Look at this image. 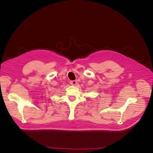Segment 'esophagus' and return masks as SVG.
<instances>
[{"label":"esophagus","instance_id":"obj_1","mask_svg":"<svg viewBox=\"0 0 153 153\" xmlns=\"http://www.w3.org/2000/svg\"><path fill=\"white\" fill-rule=\"evenodd\" d=\"M70 84L73 85H75L77 84V81L76 80H72V81H70Z\"/></svg>","mask_w":153,"mask_h":153}]
</instances>
